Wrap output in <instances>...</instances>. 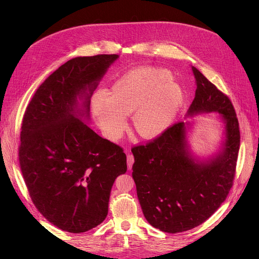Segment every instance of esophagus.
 Wrapping results in <instances>:
<instances>
[{
	"label": "esophagus",
	"instance_id": "1",
	"mask_svg": "<svg viewBox=\"0 0 259 259\" xmlns=\"http://www.w3.org/2000/svg\"><path fill=\"white\" fill-rule=\"evenodd\" d=\"M133 162H134V157L130 152H128V154H127V166H128L129 170L132 168Z\"/></svg>",
	"mask_w": 259,
	"mask_h": 259
}]
</instances>
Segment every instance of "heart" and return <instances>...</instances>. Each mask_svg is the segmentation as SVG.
<instances>
[{
    "mask_svg": "<svg viewBox=\"0 0 259 259\" xmlns=\"http://www.w3.org/2000/svg\"><path fill=\"white\" fill-rule=\"evenodd\" d=\"M185 98L183 87L160 68L142 67L119 77L111 97L98 91L91 100V112L104 137L117 141L132 114L134 130L143 139H155L172 124Z\"/></svg>",
    "mask_w": 259,
    "mask_h": 259,
    "instance_id": "1",
    "label": "heart"
}]
</instances>
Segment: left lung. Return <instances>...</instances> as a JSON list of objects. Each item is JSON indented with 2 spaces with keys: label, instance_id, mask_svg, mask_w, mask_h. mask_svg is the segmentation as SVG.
<instances>
[{
  "label": "left lung",
  "instance_id": "8db88e82",
  "mask_svg": "<svg viewBox=\"0 0 259 259\" xmlns=\"http://www.w3.org/2000/svg\"><path fill=\"white\" fill-rule=\"evenodd\" d=\"M195 98L185 118L219 113L223 133L219 149L197 156L189 138L193 121L170 127L158 139L132 149V178L145 219L162 232L193 229L220 208L233 184L240 133L232 103L197 68Z\"/></svg>",
  "mask_w": 259,
  "mask_h": 259
}]
</instances>
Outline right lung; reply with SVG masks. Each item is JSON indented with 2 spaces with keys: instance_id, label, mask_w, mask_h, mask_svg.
<instances>
[{
  "instance_id": "right-lung-1",
  "label": "right lung",
  "mask_w": 259,
  "mask_h": 259,
  "mask_svg": "<svg viewBox=\"0 0 259 259\" xmlns=\"http://www.w3.org/2000/svg\"><path fill=\"white\" fill-rule=\"evenodd\" d=\"M119 56L77 57L38 87L23 118L20 165L36 209L58 228L86 232L108 214L126 154L90 127V99Z\"/></svg>"
}]
</instances>
